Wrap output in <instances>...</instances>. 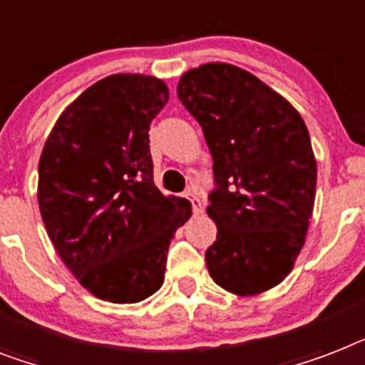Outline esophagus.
I'll return each instance as SVG.
<instances>
[{
    "label": "esophagus",
    "mask_w": 365,
    "mask_h": 365,
    "mask_svg": "<svg viewBox=\"0 0 365 365\" xmlns=\"http://www.w3.org/2000/svg\"><path fill=\"white\" fill-rule=\"evenodd\" d=\"M183 197L187 198L189 202H191V208H192V213L195 215H198V213H202V202H200V198H198L197 192L192 191H187Z\"/></svg>",
    "instance_id": "obj_1"
}]
</instances>
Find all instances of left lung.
Masks as SVG:
<instances>
[{
  "mask_svg": "<svg viewBox=\"0 0 365 365\" xmlns=\"http://www.w3.org/2000/svg\"><path fill=\"white\" fill-rule=\"evenodd\" d=\"M213 157L206 250L212 279L238 296L279 285L306 242L317 187L307 127L289 101L247 71L206 63L178 82Z\"/></svg>",
  "mask_w": 365,
  "mask_h": 365,
  "instance_id": "8db88e82",
  "label": "left lung"
}]
</instances>
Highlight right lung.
<instances>
[{
  "label": "right lung",
  "instance_id": "right-lung-1",
  "mask_svg": "<svg viewBox=\"0 0 365 365\" xmlns=\"http://www.w3.org/2000/svg\"><path fill=\"white\" fill-rule=\"evenodd\" d=\"M167 101L155 76H106L65 108L41 153L46 232L101 300L135 304L161 289L170 240L191 215L189 200L153 183L148 131Z\"/></svg>",
  "mask_w": 365,
  "mask_h": 365
}]
</instances>
